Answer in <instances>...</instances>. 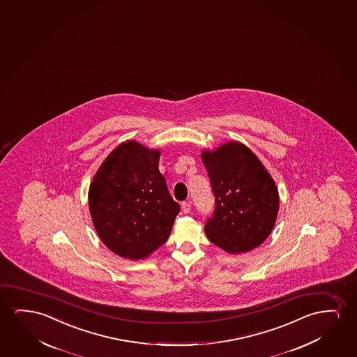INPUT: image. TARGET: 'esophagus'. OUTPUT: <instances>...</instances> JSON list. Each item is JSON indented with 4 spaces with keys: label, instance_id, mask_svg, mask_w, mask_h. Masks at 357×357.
Here are the masks:
<instances>
[{
    "label": "esophagus",
    "instance_id": "obj_1",
    "mask_svg": "<svg viewBox=\"0 0 357 357\" xmlns=\"http://www.w3.org/2000/svg\"><path fill=\"white\" fill-rule=\"evenodd\" d=\"M182 211L185 213V214H188L190 211H191V203L190 202H183L181 204Z\"/></svg>",
    "mask_w": 357,
    "mask_h": 357
}]
</instances>
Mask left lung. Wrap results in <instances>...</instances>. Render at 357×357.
I'll list each match as a JSON object with an SVG mask.
<instances>
[{
  "label": "left lung",
  "mask_w": 357,
  "mask_h": 357,
  "mask_svg": "<svg viewBox=\"0 0 357 357\" xmlns=\"http://www.w3.org/2000/svg\"><path fill=\"white\" fill-rule=\"evenodd\" d=\"M202 160L215 196V211L204 226L206 237L231 255L255 250L275 225L279 211L275 181L241 142L204 149Z\"/></svg>",
  "instance_id": "left-lung-1"
}]
</instances>
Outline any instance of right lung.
<instances>
[{"mask_svg": "<svg viewBox=\"0 0 357 357\" xmlns=\"http://www.w3.org/2000/svg\"><path fill=\"white\" fill-rule=\"evenodd\" d=\"M160 149L122 142L93 177L88 204L98 236L117 256L139 261L165 243L180 206L159 171Z\"/></svg>", "mask_w": 357, "mask_h": 357, "instance_id": "1", "label": "right lung"}]
</instances>
